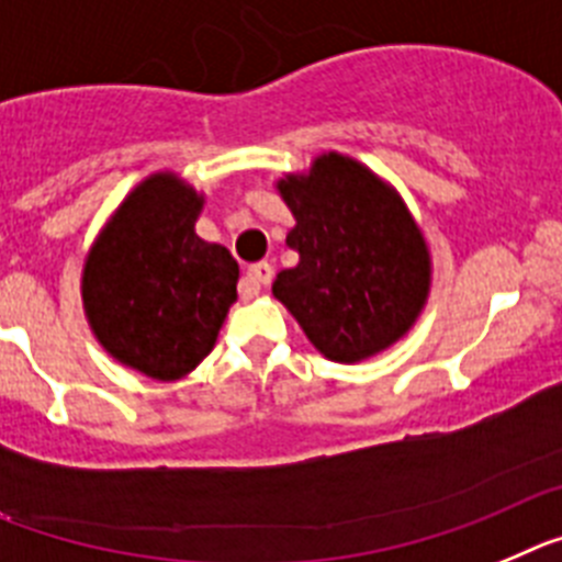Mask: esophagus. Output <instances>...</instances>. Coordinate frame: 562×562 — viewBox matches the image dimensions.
Wrapping results in <instances>:
<instances>
[{
    "mask_svg": "<svg viewBox=\"0 0 562 562\" xmlns=\"http://www.w3.org/2000/svg\"><path fill=\"white\" fill-rule=\"evenodd\" d=\"M271 280H274V266H271V262H266V260L254 262V266L248 268L246 274H243L240 294L251 300V296L260 294L262 288H266Z\"/></svg>",
    "mask_w": 562,
    "mask_h": 562,
    "instance_id": "34e87169",
    "label": "esophagus"
}]
</instances>
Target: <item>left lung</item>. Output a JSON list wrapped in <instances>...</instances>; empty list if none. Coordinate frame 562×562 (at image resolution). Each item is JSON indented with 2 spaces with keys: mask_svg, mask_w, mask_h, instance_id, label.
Instances as JSON below:
<instances>
[{
  "mask_svg": "<svg viewBox=\"0 0 562 562\" xmlns=\"http://www.w3.org/2000/svg\"><path fill=\"white\" fill-rule=\"evenodd\" d=\"M300 251L271 294L325 359L364 362L393 348L422 316L432 288L427 237L396 187L341 153H322L274 183Z\"/></svg>",
  "mask_w": 562,
  "mask_h": 562,
  "instance_id": "left-lung-1",
  "label": "left lung"
}]
</instances>
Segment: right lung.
<instances>
[{
    "label": "right lung",
    "mask_w": 562,
    "mask_h": 562,
    "mask_svg": "<svg viewBox=\"0 0 562 562\" xmlns=\"http://www.w3.org/2000/svg\"><path fill=\"white\" fill-rule=\"evenodd\" d=\"M203 206L206 194L172 169L146 175L85 254L81 305L92 336L155 382L187 379L237 302V260L194 232Z\"/></svg>",
    "instance_id": "obj_1"
}]
</instances>
